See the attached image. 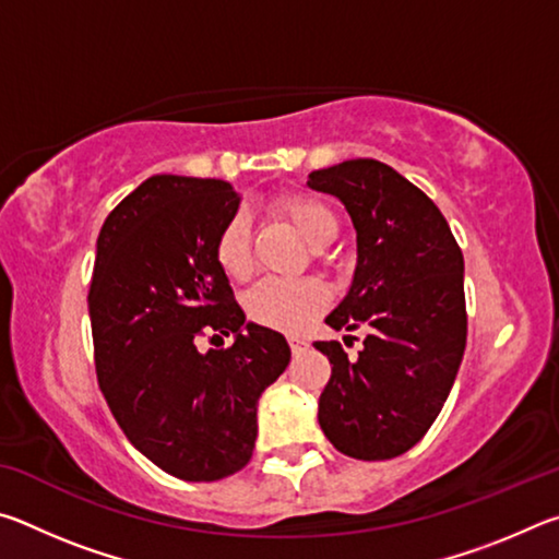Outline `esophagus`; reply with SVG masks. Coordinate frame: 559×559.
<instances>
[{"instance_id": "34e87169", "label": "esophagus", "mask_w": 559, "mask_h": 559, "mask_svg": "<svg viewBox=\"0 0 559 559\" xmlns=\"http://www.w3.org/2000/svg\"><path fill=\"white\" fill-rule=\"evenodd\" d=\"M288 343H290V349H293V355H300V353H302V349H306V347H308V343H306V340H302V337H296V335H290V337H288Z\"/></svg>"}]
</instances>
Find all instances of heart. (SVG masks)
Segmentation results:
<instances>
[{"instance_id":"1","label":"heart","mask_w":559,"mask_h":559,"mask_svg":"<svg viewBox=\"0 0 559 559\" xmlns=\"http://www.w3.org/2000/svg\"><path fill=\"white\" fill-rule=\"evenodd\" d=\"M276 210L296 226L298 234L313 246H328L337 236V216L325 202L316 197L288 194L276 202ZM214 257L219 269L231 278H246L251 271L249 219L246 214H234L216 239ZM328 288L316 278H266L253 286L246 296V313L257 323L298 333L328 306Z\"/></svg>"}]
</instances>
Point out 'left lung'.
<instances>
[{
  "mask_svg": "<svg viewBox=\"0 0 559 559\" xmlns=\"http://www.w3.org/2000/svg\"><path fill=\"white\" fill-rule=\"evenodd\" d=\"M308 187L337 197L357 234L353 283L325 323L370 328L357 357L337 340L316 343L333 365L320 429L345 456L394 459L429 431L459 374L463 253L439 206L380 159L316 169Z\"/></svg>",
  "mask_w": 559,
  "mask_h": 559,
  "instance_id": "1",
  "label": "left lung"
}]
</instances>
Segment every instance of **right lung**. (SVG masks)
Returning <instances> with one entry per match:
<instances>
[{
  "label": "right lung",
  "instance_id": "obj_1",
  "mask_svg": "<svg viewBox=\"0 0 559 559\" xmlns=\"http://www.w3.org/2000/svg\"><path fill=\"white\" fill-rule=\"evenodd\" d=\"M239 202L222 179H145L103 224L88 290L112 416L143 456L194 484L249 463L259 396L290 362L286 337L246 320L214 257ZM202 329L234 334L233 347L200 354Z\"/></svg>",
  "mask_w": 559,
  "mask_h": 559
}]
</instances>
